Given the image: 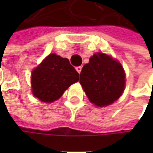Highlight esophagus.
I'll return each mask as SVG.
<instances>
[{
	"label": "esophagus",
	"instance_id": "esophagus-1",
	"mask_svg": "<svg viewBox=\"0 0 153 153\" xmlns=\"http://www.w3.org/2000/svg\"><path fill=\"white\" fill-rule=\"evenodd\" d=\"M81 69H82V67L81 66H77L76 67V71L79 73V74H80V72H81Z\"/></svg>",
	"mask_w": 153,
	"mask_h": 153
}]
</instances>
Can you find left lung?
Returning <instances> with one entry per match:
<instances>
[{
    "label": "left lung",
    "instance_id": "left-lung-1",
    "mask_svg": "<svg viewBox=\"0 0 153 153\" xmlns=\"http://www.w3.org/2000/svg\"><path fill=\"white\" fill-rule=\"evenodd\" d=\"M79 82L89 101L97 106L112 104L123 93L125 73L121 65L103 53L94 54L84 65Z\"/></svg>",
    "mask_w": 153,
    "mask_h": 153
}]
</instances>
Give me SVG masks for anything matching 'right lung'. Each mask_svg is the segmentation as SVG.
I'll use <instances>...</instances> for the list:
<instances>
[{"label": "right lung", "instance_id": "right-lung-1", "mask_svg": "<svg viewBox=\"0 0 153 153\" xmlns=\"http://www.w3.org/2000/svg\"><path fill=\"white\" fill-rule=\"evenodd\" d=\"M79 80V74L67 58L50 54L32 73L33 94L42 102L51 103Z\"/></svg>", "mask_w": 153, "mask_h": 153}]
</instances>
